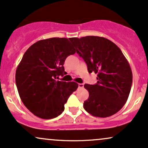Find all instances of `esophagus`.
I'll return each mask as SVG.
<instances>
[{"label":"esophagus","mask_w":148,"mask_h":148,"mask_svg":"<svg viewBox=\"0 0 148 148\" xmlns=\"http://www.w3.org/2000/svg\"><path fill=\"white\" fill-rule=\"evenodd\" d=\"M78 87H79V88H84V84H78Z\"/></svg>","instance_id":"esophagus-1"}]
</instances>
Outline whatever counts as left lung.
<instances>
[{
    "instance_id": "left-lung-1",
    "label": "left lung",
    "mask_w": 148,
    "mask_h": 148,
    "mask_svg": "<svg viewBox=\"0 0 148 148\" xmlns=\"http://www.w3.org/2000/svg\"><path fill=\"white\" fill-rule=\"evenodd\" d=\"M77 53L86 63L88 73H97V83L86 84L88 99L84 102L86 112L98 117L114 114L126 103L132 83L128 62L112 41L99 36L71 38Z\"/></svg>"
}]
</instances>
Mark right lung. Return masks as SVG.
Returning a JSON list of instances; mask_svg holds the SVG:
<instances>
[{
    "instance_id": "right-lung-1",
    "label": "right lung",
    "mask_w": 148,
    "mask_h": 148,
    "mask_svg": "<svg viewBox=\"0 0 148 148\" xmlns=\"http://www.w3.org/2000/svg\"><path fill=\"white\" fill-rule=\"evenodd\" d=\"M75 52L67 38H51L38 41L25 53L16 69V84L22 101L34 115L50 119L62 113L78 84L57 79L65 75L66 58Z\"/></svg>"
}]
</instances>
